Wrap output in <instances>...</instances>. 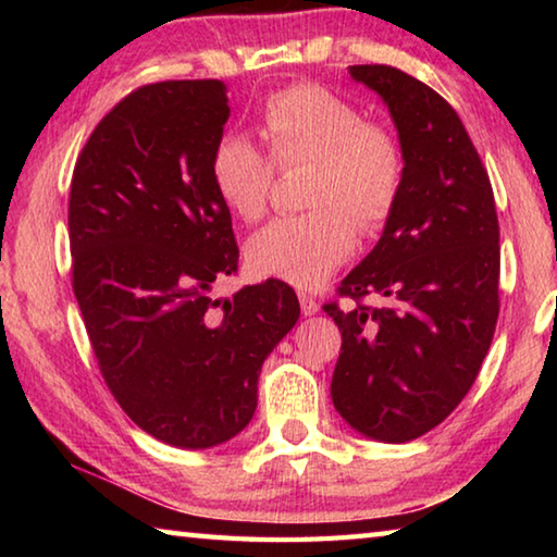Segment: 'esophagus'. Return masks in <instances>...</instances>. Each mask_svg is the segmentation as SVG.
<instances>
[{
    "instance_id": "esophagus-1",
    "label": "esophagus",
    "mask_w": 557,
    "mask_h": 557,
    "mask_svg": "<svg viewBox=\"0 0 557 557\" xmlns=\"http://www.w3.org/2000/svg\"><path fill=\"white\" fill-rule=\"evenodd\" d=\"M299 305H301V312H305L307 317L319 312V301L312 295H307V292H299Z\"/></svg>"
}]
</instances>
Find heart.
Instances as JSON below:
<instances>
[{
	"mask_svg": "<svg viewBox=\"0 0 557 557\" xmlns=\"http://www.w3.org/2000/svg\"><path fill=\"white\" fill-rule=\"evenodd\" d=\"M260 127L268 154L233 132L215 143V194L233 215L256 223L268 211L275 166H312L305 188L312 211L277 219L252 235L248 262L258 275L319 287L354 252L358 228L381 231L398 209L403 145L391 127L363 120L354 102L309 83L268 96Z\"/></svg>",
	"mask_w": 557,
	"mask_h": 557,
	"instance_id": "1",
	"label": "heart"
}]
</instances>
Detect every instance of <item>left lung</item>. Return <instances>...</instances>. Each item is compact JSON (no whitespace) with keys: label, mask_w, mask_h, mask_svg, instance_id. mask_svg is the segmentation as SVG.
Masks as SVG:
<instances>
[{"label":"left lung","mask_w":557,"mask_h":557,"mask_svg":"<svg viewBox=\"0 0 557 557\" xmlns=\"http://www.w3.org/2000/svg\"><path fill=\"white\" fill-rule=\"evenodd\" d=\"M388 106L405 154L398 209L326 301L342 332L332 400L361 435L410 442L474 385L498 319V219L488 174L455 108L393 65H348ZM379 294L381 308L362 299Z\"/></svg>","instance_id":"left-lung-1"}]
</instances>
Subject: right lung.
<instances>
[{"label": "right lung", "mask_w": 557, "mask_h": 557, "mask_svg": "<svg viewBox=\"0 0 557 557\" xmlns=\"http://www.w3.org/2000/svg\"><path fill=\"white\" fill-rule=\"evenodd\" d=\"M231 115L221 81L149 83L92 129L73 169V292L98 369L135 425L206 449L248 425L258 375L299 319L280 280L211 297L238 272L211 152Z\"/></svg>", "instance_id": "right-lung-1"}]
</instances>
